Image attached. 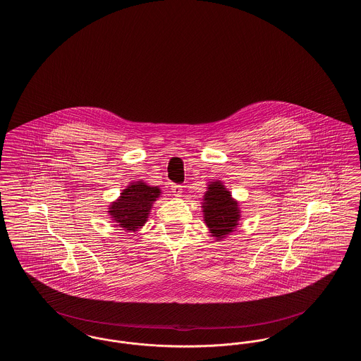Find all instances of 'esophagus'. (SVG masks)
Returning <instances> with one entry per match:
<instances>
[{
	"mask_svg": "<svg viewBox=\"0 0 361 361\" xmlns=\"http://www.w3.org/2000/svg\"><path fill=\"white\" fill-rule=\"evenodd\" d=\"M171 190H172L173 196H176V197H180V196H181V193H183V187H181V185H176V184H173V185L171 187Z\"/></svg>",
	"mask_w": 361,
	"mask_h": 361,
	"instance_id": "obj_1",
	"label": "esophagus"
}]
</instances>
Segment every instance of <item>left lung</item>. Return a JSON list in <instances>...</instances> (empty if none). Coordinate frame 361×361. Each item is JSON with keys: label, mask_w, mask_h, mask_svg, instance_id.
I'll return each mask as SVG.
<instances>
[{"label": "left lung", "mask_w": 361, "mask_h": 361, "mask_svg": "<svg viewBox=\"0 0 361 361\" xmlns=\"http://www.w3.org/2000/svg\"><path fill=\"white\" fill-rule=\"evenodd\" d=\"M239 205V202L232 197L231 192L220 180L208 183L202 196V217L211 236H214L216 242L236 231L242 214Z\"/></svg>", "instance_id": "8db88e82"}]
</instances>
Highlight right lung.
Masks as SVG:
<instances>
[{"instance_id": "obj_1", "label": "right lung", "mask_w": 361, "mask_h": 361, "mask_svg": "<svg viewBox=\"0 0 361 361\" xmlns=\"http://www.w3.org/2000/svg\"><path fill=\"white\" fill-rule=\"evenodd\" d=\"M161 195L159 187L147 185L142 180L133 181L121 192L116 202L109 205V215L126 232L138 231L147 221L152 207Z\"/></svg>"}]
</instances>
